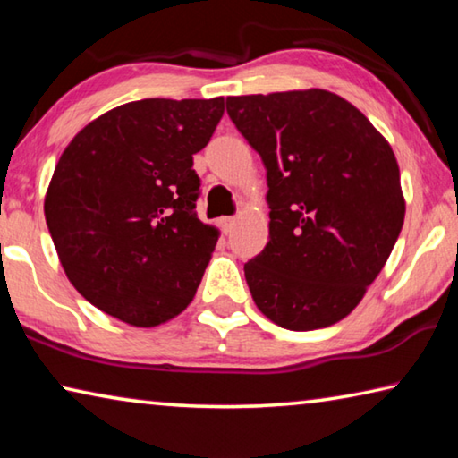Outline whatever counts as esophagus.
Returning <instances> with one entry per match:
<instances>
[{"label":"esophagus","mask_w":458,"mask_h":458,"mask_svg":"<svg viewBox=\"0 0 458 458\" xmlns=\"http://www.w3.org/2000/svg\"><path fill=\"white\" fill-rule=\"evenodd\" d=\"M236 224V218H220V228L224 234H228V232H232V228H234Z\"/></svg>","instance_id":"esophagus-1"}]
</instances>
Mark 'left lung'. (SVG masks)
<instances>
[{
    "instance_id": "left-lung-1",
    "label": "left lung",
    "mask_w": 458,
    "mask_h": 458,
    "mask_svg": "<svg viewBox=\"0 0 458 458\" xmlns=\"http://www.w3.org/2000/svg\"><path fill=\"white\" fill-rule=\"evenodd\" d=\"M226 108L267 169L270 238L244 265L254 303L284 329L329 327L360 305L400 236L396 155L323 89L228 97Z\"/></svg>"
}]
</instances>
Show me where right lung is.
I'll return each mask as SVG.
<instances>
[{
	"label": "right lung",
	"mask_w": 458,
	"mask_h": 458,
	"mask_svg": "<svg viewBox=\"0 0 458 458\" xmlns=\"http://www.w3.org/2000/svg\"><path fill=\"white\" fill-rule=\"evenodd\" d=\"M224 98L114 106L62 151L44 216L68 281L106 315L155 327L191 303L220 232L196 214L204 149Z\"/></svg>",
	"instance_id": "add662e5"
}]
</instances>
